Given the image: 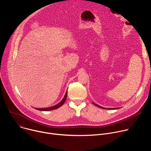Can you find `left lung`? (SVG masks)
<instances>
[{
  "label": "left lung",
  "mask_w": 151,
  "mask_h": 151,
  "mask_svg": "<svg viewBox=\"0 0 151 151\" xmlns=\"http://www.w3.org/2000/svg\"><path fill=\"white\" fill-rule=\"evenodd\" d=\"M93 104H94L95 106H97V107H100V108H101V109H118V108H105V107H102V106H99V105H98V104H96V103H93Z\"/></svg>",
  "instance_id": "1"
}]
</instances>
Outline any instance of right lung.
<instances>
[{
  "mask_svg": "<svg viewBox=\"0 0 151 151\" xmlns=\"http://www.w3.org/2000/svg\"><path fill=\"white\" fill-rule=\"evenodd\" d=\"M67 95H68V91H66L65 96H64V98L62 99V100L60 102H59L58 104H57L53 106H51L49 107H45V108H35V109L38 110V111H50L58 109V107H61L64 103V102H65L66 98H67Z\"/></svg>",
  "mask_w": 151,
  "mask_h": 151,
  "instance_id": "add662e5",
  "label": "right lung"
}]
</instances>
